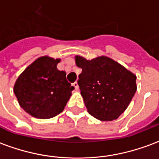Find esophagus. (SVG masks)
I'll return each instance as SVG.
<instances>
[{
    "instance_id": "esophagus-1",
    "label": "esophagus",
    "mask_w": 159,
    "mask_h": 159,
    "mask_svg": "<svg viewBox=\"0 0 159 159\" xmlns=\"http://www.w3.org/2000/svg\"><path fill=\"white\" fill-rule=\"evenodd\" d=\"M73 86L76 90H78V89H79V86H78V83H77V82H75V83H73Z\"/></svg>"
}]
</instances>
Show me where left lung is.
Here are the masks:
<instances>
[{"label": "left lung", "instance_id": "8db88e82", "mask_svg": "<svg viewBox=\"0 0 159 159\" xmlns=\"http://www.w3.org/2000/svg\"><path fill=\"white\" fill-rule=\"evenodd\" d=\"M75 61L83 70L77 83L88 112L102 121L116 120L135 95L136 75L107 56H76Z\"/></svg>", "mask_w": 159, "mask_h": 159}]
</instances>
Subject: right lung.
Here are the masks:
<instances>
[{
	"instance_id": "add662e5",
	"label": "right lung",
	"mask_w": 159,
	"mask_h": 159,
	"mask_svg": "<svg viewBox=\"0 0 159 159\" xmlns=\"http://www.w3.org/2000/svg\"><path fill=\"white\" fill-rule=\"evenodd\" d=\"M61 59L41 56L29 65L14 85L19 105L38 119L55 117L64 109L74 87L66 80V73L59 70Z\"/></svg>"
}]
</instances>
